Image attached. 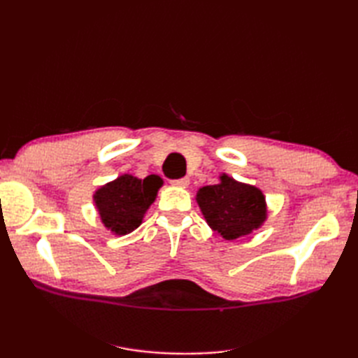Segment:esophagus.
I'll use <instances>...</instances> for the list:
<instances>
[{"mask_svg":"<svg viewBox=\"0 0 358 358\" xmlns=\"http://www.w3.org/2000/svg\"><path fill=\"white\" fill-rule=\"evenodd\" d=\"M172 186H177V187H187L189 186V178H178V180H172L171 181Z\"/></svg>","mask_w":358,"mask_h":358,"instance_id":"34e87169","label":"esophagus"}]
</instances>
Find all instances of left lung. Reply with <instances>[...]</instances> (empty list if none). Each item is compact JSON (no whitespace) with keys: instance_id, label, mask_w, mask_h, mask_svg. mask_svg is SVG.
Instances as JSON below:
<instances>
[{"instance_id":"left-lung-1","label":"left lung","mask_w":358,"mask_h":358,"mask_svg":"<svg viewBox=\"0 0 358 358\" xmlns=\"http://www.w3.org/2000/svg\"><path fill=\"white\" fill-rule=\"evenodd\" d=\"M217 185L203 186L195 200L212 231L224 240H237L260 229L268 220V203L257 186L220 173Z\"/></svg>"}]
</instances>
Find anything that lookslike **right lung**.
Masks as SVG:
<instances>
[{"label": "right lung", "mask_w": 358, "mask_h": 358, "mask_svg": "<svg viewBox=\"0 0 358 358\" xmlns=\"http://www.w3.org/2000/svg\"><path fill=\"white\" fill-rule=\"evenodd\" d=\"M162 186L159 175L152 173L141 180L132 173H123L98 187L94 192V204L103 226L118 237L135 231Z\"/></svg>", "instance_id": "right-lung-1"}]
</instances>
